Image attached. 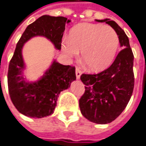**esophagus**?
<instances>
[{"mask_svg":"<svg viewBox=\"0 0 146 146\" xmlns=\"http://www.w3.org/2000/svg\"><path fill=\"white\" fill-rule=\"evenodd\" d=\"M76 76L77 79H80V76H81V70L79 69L78 67L76 68Z\"/></svg>","mask_w":146,"mask_h":146,"instance_id":"esophagus-1","label":"esophagus"}]
</instances>
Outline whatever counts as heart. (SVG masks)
<instances>
[{
  "label": "heart",
  "instance_id": "heart-1",
  "mask_svg": "<svg viewBox=\"0 0 146 146\" xmlns=\"http://www.w3.org/2000/svg\"><path fill=\"white\" fill-rule=\"evenodd\" d=\"M118 45V35L111 26L82 23L64 38L62 50L69 57H76L82 49L81 57L88 68L101 70L113 62Z\"/></svg>",
  "mask_w": 146,
  "mask_h": 146
}]
</instances>
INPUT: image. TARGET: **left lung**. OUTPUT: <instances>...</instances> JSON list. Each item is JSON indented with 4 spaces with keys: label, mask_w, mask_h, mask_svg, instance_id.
Returning <instances> with one entry per match:
<instances>
[{
    "label": "left lung",
    "mask_w": 146,
    "mask_h": 146,
    "mask_svg": "<svg viewBox=\"0 0 146 146\" xmlns=\"http://www.w3.org/2000/svg\"><path fill=\"white\" fill-rule=\"evenodd\" d=\"M96 21L105 22L114 29L123 48L108 68L98 74L81 75L85 90L79 105L85 118L94 123L107 124L123 112L131 97L135 82L134 55L127 34L115 21L109 19Z\"/></svg>",
    "instance_id": "obj_1"
}]
</instances>
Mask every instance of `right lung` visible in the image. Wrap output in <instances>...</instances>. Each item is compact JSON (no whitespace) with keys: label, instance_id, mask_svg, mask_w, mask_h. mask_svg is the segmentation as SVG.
<instances>
[{"label":"right lung","instance_id":"1","mask_svg":"<svg viewBox=\"0 0 146 146\" xmlns=\"http://www.w3.org/2000/svg\"><path fill=\"white\" fill-rule=\"evenodd\" d=\"M70 22L62 16L42 15L26 28L17 42L8 69V90L11 101L19 112L29 117L41 118L54 112L59 94L68 89L76 79V68L56 61L39 80L28 83L22 76L25 63L22 56L24 44L35 36H43L61 50L66 25Z\"/></svg>","mask_w":146,"mask_h":146}]
</instances>
